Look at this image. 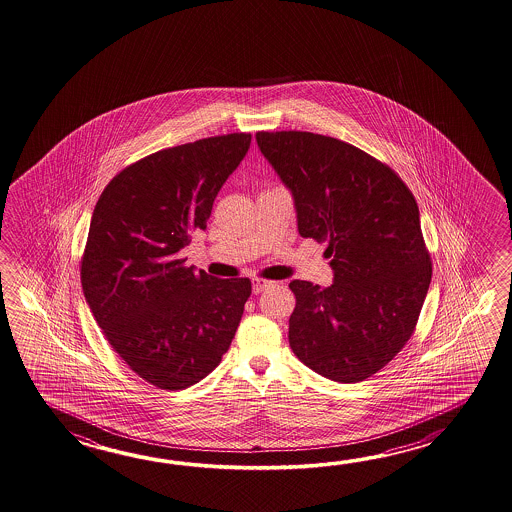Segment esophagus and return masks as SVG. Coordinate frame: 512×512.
I'll list each match as a JSON object with an SVG mask.
<instances>
[{"label":"esophagus","mask_w":512,"mask_h":512,"mask_svg":"<svg viewBox=\"0 0 512 512\" xmlns=\"http://www.w3.org/2000/svg\"><path fill=\"white\" fill-rule=\"evenodd\" d=\"M274 283L269 282V280H263V278H254L252 280V293L260 294L261 291H265V289H269L272 287Z\"/></svg>","instance_id":"34e87169"}]
</instances>
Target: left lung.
<instances>
[{
	"label": "left lung",
	"instance_id": "1",
	"mask_svg": "<svg viewBox=\"0 0 512 512\" xmlns=\"http://www.w3.org/2000/svg\"><path fill=\"white\" fill-rule=\"evenodd\" d=\"M263 157L291 190L298 232L326 243L333 283H289L294 355L318 375L359 382L414 333L432 261L415 197L390 166L309 131H258Z\"/></svg>",
	"mask_w": 512,
	"mask_h": 512
}]
</instances>
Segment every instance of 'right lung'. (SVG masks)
Instances as JSON below:
<instances>
[{
	"label": "right lung",
	"mask_w": 512,
	"mask_h": 512,
	"mask_svg": "<svg viewBox=\"0 0 512 512\" xmlns=\"http://www.w3.org/2000/svg\"><path fill=\"white\" fill-rule=\"evenodd\" d=\"M251 146L229 133L152 153L98 197L82 256L87 305L111 348L144 381L183 390L221 362L251 296L249 278L186 267L214 199Z\"/></svg>",
	"instance_id": "1"
}]
</instances>
